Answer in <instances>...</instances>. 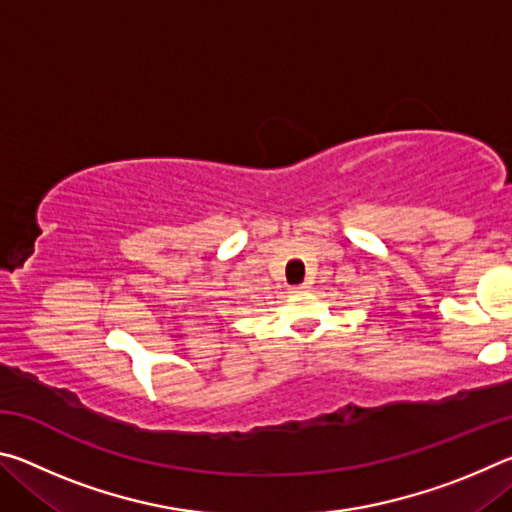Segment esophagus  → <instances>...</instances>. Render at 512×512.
I'll return each instance as SVG.
<instances>
[{"label": "esophagus", "instance_id": "34e87169", "mask_svg": "<svg viewBox=\"0 0 512 512\" xmlns=\"http://www.w3.org/2000/svg\"><path fill=\"white\" fill-rule=\"evenodd\" d=\"M307 289H309L307 282H302V284H296V287H291L293 293H302V291H307Z\"/></svg>", "mask_w": 512, "mask_h": 512}]
</instances>
